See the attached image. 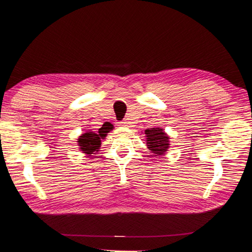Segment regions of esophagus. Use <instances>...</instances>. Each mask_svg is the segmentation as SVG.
<instances>
[{
    "label": "esophagus",
    "mask_w": 252,
    "mask_h": 252,
    "mask_svg": "<svg viewBox=\"0 0 252 252\" xmlns=\"http://www.w3.org/2000/svg\"><path fill=\"white\" fill-rule=\"evenodd\" d=\"M129 124V122L126 120H124V121H122V122H121V126H128Z\"/></svg>",
    "instance_id": "1"
}]
</instances>
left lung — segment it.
I'll use <instances>...</instances> for the list:
<instances>
[{
	"mask_svg": "<svg viewBox=\"0 0 252 252\" xmlns=\"http://www.w3.org/2000/svg\"><path fill=\"white\" fill-rule=\"evenodd\" d=\"M146 145L155 156H161L168 149V136L160 128H150L145 130Z\"/></svg>",
	"mask_w": 252,
	"mask_h": 252,
	"instance_id": "obj_1",
	"label": "left lung"
}]
</instances>
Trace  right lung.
I'll return each mask as SVG.
<instances>
[{
	"mask_svg": "<svg viewBox=\"0 0 252 252\" xmlns=\"http://www.w3.org/2000/svg\"><path fill=\"white\" fill-rule=\"evenodd\" d=\"M111 128H113V126L110 123H107L103 124L102 128L98 129V132L88 131L86 133H82V136L79 137L78 139L81 151H84L87 155H92L94 151H97L98 146L101 145V138L106 137L107 132H109Z\"/></svg>",
	"mask_w": 252,
	"mask_h": 252,
	"instance_id": "add662e5",
	"label": "right lung"
}]
</instances>
